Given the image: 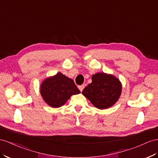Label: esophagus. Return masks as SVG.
I'll use <instances>...</instances> for the list:
<instances>
[{
  "mask_svg": "<svg viewBox=\"0 0 158 158\" xmlns=\"http://www.w3.org/2000/svg\"><path fill=\"white\" fill-rule=\"evenodd\" d=\"M84 87H85V85H80V86H79V87H78L79 89L80 90V91H81H81H83V89H84Z\"/></svg>",
  "mask_w": 158,
  "mask_h": 158,
  "instance_id": "34e87169",
  "label": "esophagus"
}]
</instances>
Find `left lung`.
I'll use <instances>...</instances> for the list:
<instances>
[{
  "label": "left lung",
  "mask_w": 158,
  "mask_h": 158,
  "mask_svg": "<svg viewBox=\"0 0 158 158\" xmlns=\"http://www.w3.org/2000/svg\"><path fill=\"white\" fill-rule=\"evenodd\" d=\"M91 79L92 82L84 88L82 94L99 110H106L115 104L122 91L119 79L103 72L93 75Z\"/></svg>",
  "instance_id": "1"
}]
</instances>
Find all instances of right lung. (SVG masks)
Returning a JSON list of instances; mask_svg holds the SVG:
<instances>
[{
  "mask_svg": "<svg viewBox=\"0 0 158 158\" xmlns=\"http://www.w3.org/2000/svg\"><path fill=\"white\" fill-rule=\"evenodd\" d=\"M80 93L73 80L60 72L44 79L40 85L43 101L52 108L63 106L71 95Z\"/></svg>",
  "mask_w": 158,
  "mask_h": 158,
  "instance_id": "add662e5",
  "label": "right lung"
}]
</instances>
